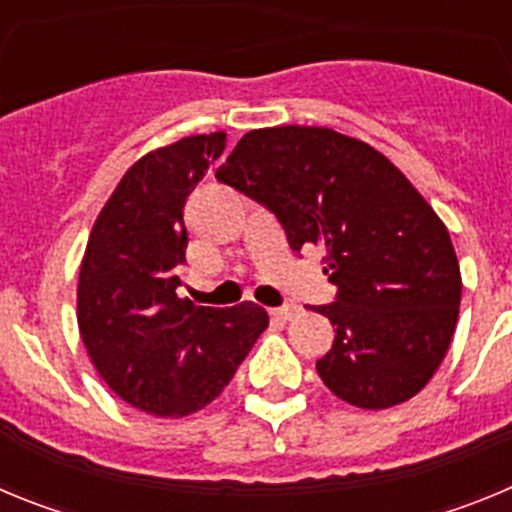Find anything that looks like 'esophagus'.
<instances>
[{
	"label": "esophagus",
	"mask_w": 512,
	"mask_h": 512,
	"mask_svg": "<svg viewBox=\"0 0 512 512\" xmlns=\"http://www.w3.org/2000/svg\"><path fill=\"white\" fill-rule=\"evenodd\" d=\"M271 315L279 320H292L300 315V307L297 305H284V307H277V310H271Z\"/></svg>",
	"instance_id": "obj_1"
}]
</instances>
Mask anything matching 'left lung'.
<instances>
[{"label":"left lung","mask_w":512,"mask_h":512,"mask_svg":"<svg viewBox=\"0 0 512 512\" xmlns=\"http://www.w3.org/2000/svg\"><path fill=\"white\" fill-rule=\"evenodd\" d=\"M279 217L292 251L318 246L338 287L315 307L336 328L318 361L361 410L408 402L454 338L461 271L451 235L410 179L364 140L310 125L251 130L215 171Z\"/></svg>","instance_id":"left-lung-1"}]
</instances>
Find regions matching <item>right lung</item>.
Here are the masks:
<instances>
[{"label": "right lung", "instance_id": "right-lung-1", "mask_svg": "<svg viewBox=\"0 0 512 512\" xmlns=\"http://www.w3.org/2000/svg\"><path fill=\"white\" fill-rule=\"evenodd\" d=\"M223 148L225 133L189 135L138 158L81 259L76 320L89 359L120 400L158 418L210 405L269 325L256 302L197 307L176 295L187 261L184 202Z\"/></svg>", "mask_w": 512, "mask_h": 512}]
</instances>
